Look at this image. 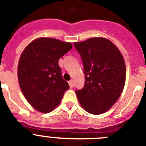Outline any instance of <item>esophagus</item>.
Segmentation results:
<instances>
[{
  "instance_id": "34e87169",
  "label": "esophagus",
  "mask_w": 146,
  "mask_h": 146,
  "mask_svg": "<svg viewBox=\"0 0 146 146\" xmlns=\"http://www.w3.org/2000/svg\"><path fill=\"white\" fill-rule=\"evenodd\" d=\"M69 85H70V88H73V81L72 80H70V81H69Z\"/></svg>"
}]
</instances>
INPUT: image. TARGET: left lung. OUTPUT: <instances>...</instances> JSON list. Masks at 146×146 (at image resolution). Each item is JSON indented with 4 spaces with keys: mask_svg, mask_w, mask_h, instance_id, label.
<instances>
[{
    "mask_svg": "<svg viewBox=\"0 0 146 146\" xmlns=\"http://www.w3.org/2000/svg\"><path fill=\"white\" fill-rule=\"evenodd\" d=\"M84 67L85 83L76 94L83 108L101 114L114 105L125 86L126 67L117 46L104 38L73 43Z\"/></svg>",
    "mask_w": 146,
    "mask_h": 146,
    "instance_id": "left-lung-1",
    "label": "left lung"
}]
</instances>
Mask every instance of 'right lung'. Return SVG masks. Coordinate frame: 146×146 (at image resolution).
Here are the masks:
<instances>
[{"mask_svg": "<svg viewBox=\"0 0 146 146\" xmlns=\"http://www.w3.org/2000/svg\"><path fill=\"white\" fill-rule=\"evenodd\" d=\"M71 48V43L39 38L22 52L18 65V82L26 100L37 111H52L70 88L62 78L58 60Z\"/></svg>", "mask_w": 146, "mask_h": 146, "instance_id": "right-lung-1", "label": "right lung"}]
</instances>
